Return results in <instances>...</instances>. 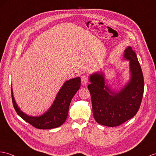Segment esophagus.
I'll return each instance as SVG.
<instances>
[{
  "instance_id": "34e87169",
  "label": "esophagus",
  "mask_w": 156,
  "mask_h": 156,
  "mask_svg": "<svg viewBox=\"0 0 156 156\" xmlns=\"http://www.w3.org/2000/svg\"><path fill=\"white\" fill-rule=\"evenodd\" d=\"M88 83V78L87 77L86 75H83L81 77V84L83 86H86Z\"/></svg>"
}]
</instances>
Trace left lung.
I'll use <instances>...</instances> for the list:
<instances>
[{"label": "left lung", "mask_w": 156, "mask_h": 156, "mask_svg": "<svg viewBox=\"0 0 156 156\" xmlns=\"http://www.w3.org/2000/svg\"><path fill=\"white\" fill-rule=\"evenodd\" d=\"M124 58L130 61V79L120 91H114L105 85L102 73L90 76L88 85L93 114L97 122L115 127L134 117L140 108L144 94L142 71L134 51L130 46L124 50Z\"/></svg>", "instance_id": "obj_1"}]
</instances>
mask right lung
I'll return each instance as SVG.
<instances>
[{
  "mask_svg": "<svg viewBox=\"0 0 156 156\" xmlns=\"http://www.w3.org/2000/svg\"><path fill=\"white\" fill-rule=\"evenodd\" d=\"M80 87V77L71 79L64 83L51 107L39 116H28L21 111L14 100L12 89H11L14 108L22 119L37 129H51L59 127L66 120L71 99Z\"/></svg>",
  "mask_w": 156,
  "mask_h": 156,
  "instance_id": "add662e5",
  "label": "right lung"
}]
</instances>
